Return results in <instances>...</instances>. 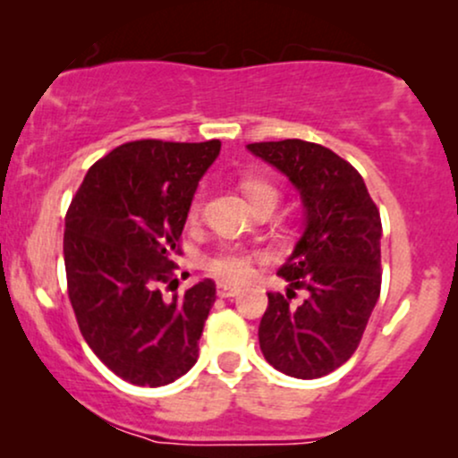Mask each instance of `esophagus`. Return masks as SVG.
I'll return each instance as SVG.
<instances>
[{
  "label": "esophagus",
  "mask_w": 458,
  "mask_h": 458,
  "mask_svg": "<svg viewBox=\"0 0 458 458\" xmlns=\"http://www.w3.org/2000/svg\"><path fill=\"white\" fill-rule=\"evenodd\" d=\"M236 293H239V288H236V286H230V284H225V282H219L217 284V295L222 297V299L234 297Z\"/></svg>",
  "instance_id": "1"
}]
</instances>
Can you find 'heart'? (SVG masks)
<instances>
[{"instance_id":"1","label":"heart","mask_w":458,"mask_h":458,"mask_svg":"<svg viewBox=\"0 0 458 458\" xmlns=\"http://www.w3.org/2000/svg\"><path fill=\"white\" fill-rule=\"evenodd\" d=\"M243 191L245 196L250 198V202H254V199H259L262 196H277L276 189L262 181H243ZM198 208H199V199L196 198L191 202V208H189L191 217L198 213ZM254 260H256V254L239 250V247H228V250H222L219 254H215L213 259H208L207 269L211 271L215 277H219V280L241 284L251 277V271H254L251 269V265H254Z\"/></svg>"}]
</instances>
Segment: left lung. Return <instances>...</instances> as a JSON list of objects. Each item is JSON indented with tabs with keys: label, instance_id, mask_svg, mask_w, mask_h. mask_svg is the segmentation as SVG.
<instances>
[{
	"label": "left lung",
	"instance_id": "8db88e82",
	"mask_svg": "<svg viewBox=\"0 0 458 458\" xmlns=\"http://www.w3.org/2000/svg\"><path fill=\"white\" fill-rule=\"evenodd\" d=\"M247 150L299 191L303 233L277 276L309 291L295 309L269 293L259 340L265 360L295 379H318L355 353L381 293V217L364 178L334 150L303 140ZM294 294V293H293Z\"/></svg>",
	"mask_w": 458,
	"mask_h": 458
}]
</instances>
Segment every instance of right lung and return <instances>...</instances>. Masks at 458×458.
<instances>
[{"mask_svg": "<svg viewBox=\"0 0 458 458\" xmlns=\"http://www.w3.org/2000/svg\"><path fill=\"white\" fill-rule=\"evenodd\" d=\"M219 150V140L129 141L94 163L66 213L64 265L79 329L133 386H167L198 361L215 282L204 277L172 299L161 286L176 282L178 239Z\"/></svg>", "mask_w": 458, "mask_h": 458, "instance_id": "obj_1", "label": "right lung"}]
</instances>
